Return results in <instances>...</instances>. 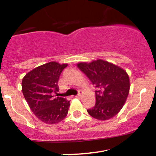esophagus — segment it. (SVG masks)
<instances>
[{"instance_id":"34e87169","label":"esophagus","mask_w":156,"mask_h":156,"mask_svg":"<svg viewBox=\"0 0 156 156\" xmlns=\"http://www.w3.org/2000/svg\"><path fill=\"white\" fill-rule=\"evenodd\" d=\"M82 94H83V92H82L81 90H79V91H78V94L76 95V98H81Z\"/></svg>"}]
</instances>
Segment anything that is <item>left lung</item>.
Instances as JSON below:
<instances>
[{
  "label": "left lung",
  "mask_w": 156,
  "mask_h": 156,
  "mask_svg": "<svg viewBox=\"0 0 156 156\" xmlns=\"http://www.w3.org/2000/svg\"><path fill=\"white\" fill-rule=\"evenodd\" d=\"M78 67L97 89L96 103L87 112L99 120L117 115L124 105L130 90L129 76L123 69L105 61L81 62Z\"/></svg>",
  "instance_id": "left-lung-1"
}]
</instances>
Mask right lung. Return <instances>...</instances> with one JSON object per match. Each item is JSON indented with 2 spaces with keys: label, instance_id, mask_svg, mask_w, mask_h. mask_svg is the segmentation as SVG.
Masks as SVG:
<instances>
[{
  "label": "right lung",
  "instance_id": "right-lung-1",
  "mask_svg": "<svg viewBox=\"0 0 156 156\" xmlns=\"http://www.w3.org/2000/svg\"><path fill=\"white\" fill-rule=\"evenodd\" d=\"M66 67L67 64L51 62L32 69L23 78L25 99L36 117L48 124L59 122L67 115L70 101L53 95L58 92V79Z\"/></svg>",
  "mask_w": 156,
  "mask_h": 156
}]
</instances>
